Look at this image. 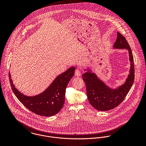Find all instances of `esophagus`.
<instances>
[{
    "label": "esophagus",
    "instance_id": "obj_1",
    "mask_svg": "<svg viewBox=\"0 0 146 146\" xmlns=\"http://www.w3.org/2000/svg\"><path fill=\"white\" fill-rule=\"evenodd\" d=\"M81 75V71L79 68H77L75 71V75L76 76H80Z\"/></svg>",
    "mask_w": 146,
    "mask_h": 146
}]
</instances>
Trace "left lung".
I'll return each mask as SVG.
<instances>
[{
  "instance_id": "1",
  "label": "left lung",
  "mask_w": 146,
  "mask_h": 146,
  "mask_svg": "<svg viewBox=\"0 0 146 146\" xmlns=\"http://www.w3.org/2000/svg\"><path fill=\"white\" fill-rule=\"evenodd\" d=\"M113 47L129 50L131 66L130 74L124 85L117 89L112 90L93 73L89 71L82 75L89 102L93 107L100 111H108L118 106L124 100L134 80V64L132 52L125 37L119 32Z\"/></svg>"
}]
</instances>
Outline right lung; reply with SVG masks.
<instances>
[{"instance_id": "add662e5", "label": "right lung", "mask_w": 146, "mask_h": 146, "mask_svg": "<svg viewBox=\"0 0 146 146\" xmlns=\"http://www.w3.org/2000/svg\"><path fill=\"white\" fill-rule=\"evenodd\" d=\"M75 68L71 67L57 76L54 82L42 94L34 97H27L21 94L13 85L9 74V82L13 92L18 100L28 110L43 116L57 114L64 102L66 89L74 74Z\"/></svg>"}]
</instances>
